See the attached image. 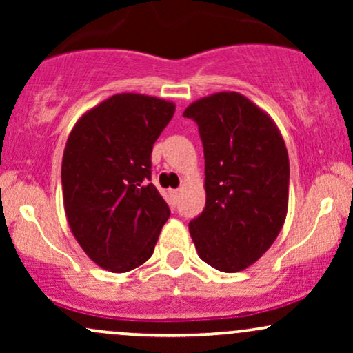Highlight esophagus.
<instances>
[{
  "label": "esophagus",
  "instance_id": "esophagus-1",
  "mask_svg": "<svg viewBox=\"0 0 353 353\" xmlns=\"http://www.w3.org/2000/svg\"><path fill=\"white\" fill-rule=\"evenodd\" d=\"M171 194L174 197H179V194H181V190L179 189H174V190H171Z\"/></svg>",
  "mask_w": 353,
  "mask_h": 353
}]
</instances>
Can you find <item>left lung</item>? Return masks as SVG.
Returning <instances> with one entry per match:
<instances>
[{"label": "left lung", "mask_w": 353, "mask_h": 353, "mask_svg": "<svg viewBox=\"0 0 353 353\" xmlns=\"http://www.w3.org/2000/svg\"><path fill=\"white\" fill-rule=\"evenodd\" d=\"M205 159V208L189 222L197 254L221 272L244 270L274 244L289 208V154L264 109L234 91L194 101Z\"/></svg>", "instance_id": "8db88e82"}]
</instances>
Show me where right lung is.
<instances>
[{
	"mask_svg": "<svg viewBox=\"0 0 353 353\" xmlns=\"http://www.w3.org/2000/svg\"><path fill=\"white\" fill-rule=\"evenodd\" d=\"M176 104L123 92L76 121L61 165L64 210L81 249L111 272H129L154 252L171 210L151 184V152Z\"/></svg>",
	"mask_w": 353,
	"mask_h": 353,
	"instance_id": "1",
	"label": "right lung"
}]
</instances>
